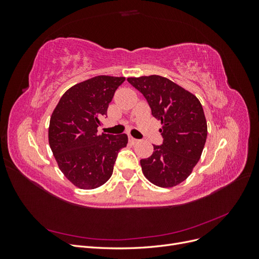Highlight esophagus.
<instances>
[{"label":"esophagus","instance_id":"esophagus-1","mask_svg":"<svg viewBox=\"0 0 259 259\" xmlns=\"http://www.w3.org/2000/svg\"><path fill=\"white\" fill-rule=\"evenodd\" d=\"M128 142H130L132 145H134V144H136V143L138 142V139H136V138H134V137H132V136H128Z\"/></svg>","mask_w":259,"mask_h":259}]
</instances>
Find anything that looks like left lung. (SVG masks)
<instances>
[{"mask_svg":"<svg viewBox=\"0 0 259 259\" xmlns=\"http://www.w3.org/2000/svg\"><path fill=\"white\" fill-rule=\"evenodd\" d=\"M143 94L151 113L161 121L163 143L140 160L143 173L153 185L169 188L183 183L201 158L207 136L202 105L193 94L160 75L128 77Z\"/></svg>","mask_w":259,"mask_h":259,"instance_id":"left-lung-1","label":"left lung"}]
</instances>
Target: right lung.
Masks as SVG:
<instances>
[{"label": "right lung", "instance_id": "1", "mask_svg": "<svg viewBox=\"0 0 259 259\" xmlns=\"http://www.w3.org/2000/svg\"><path fill=\"white\" fill-rule=\"evenodd\" d=\"M123 76L98 75L69 89L51 116L49 142L60 170L81 189H95L111 177L127 135L97 134Z\"/></svg>", "mask_w": 259, "mask_h": 259}]
</instances>
